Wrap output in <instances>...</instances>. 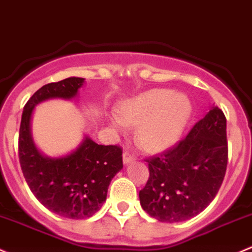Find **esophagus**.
Here are the masks:
<instances>
[{
	"instance_id": "34e87169",
	"label": "esophagus",
	"mask_w": 252,
	"mask_h": 252,
	"mask_svg": "<svg viewBox=\"0 0 252 252\" xmlns=\"http://www.w3.org/2000/svg\"><path fill=\"white\" fill-rule=\"evenodd\" d=\"M134 159H135V157L133 155H131V153H129V152H124L123 153V163L124 164L131 163V161H133Z\"/></svg>"
}]
</instances>
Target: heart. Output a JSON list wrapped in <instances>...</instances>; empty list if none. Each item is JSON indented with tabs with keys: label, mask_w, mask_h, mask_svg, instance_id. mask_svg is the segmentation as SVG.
Returning <instances> with one entry per match:
<instances>
[{
	"label": "heart",
	"mask_w": 252,
	"mask_h": 252,
	"mask_svg": "<svg viewBox=\"0 0 252 252\" xmlns=\"http://www.w3.org/2000/svg\"><path fill=\"white\" fill-rule=\"evenodd\" d=\"M192 115L189 97L171 89H151L126 100L119 115L111 116V124L124 131L136 126V140L145 150L161 151L175 144L184 133Z\"/></svg>",
	"instance_id": "1"
}]
</instances>
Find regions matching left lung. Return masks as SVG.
Returning a JSON list of instances; mask_svg holds the SVG:
<instances>
[{
  "mask_svg": "<svg viewBox=\"0 0 252 252\" xmlns=\"http://www.w3.org/2000/svg\"><path fill=\"white\" fill-rule=\"evenodd\" d=\"M227 160L226 117L219 107H211L185 139L146 159L150 177L139 193L142 209L169 223L197 216L216 197Z\"/></svg>",
  "mask_w": 252,
  "mask_h": 252,
  "instance_id": "8db88e82",
  "label": "left lung"
}]
</instances>
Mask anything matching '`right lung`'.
Returning <instances> with one entry per match:
<instances>
[{
	"label": "right lung",
	"mask_w": 252,
	"mask_h": 252,
	"mask_svg": "<svg viewBox=\"0 0 252 252\" xmlns=\"http://www.w3.org/2000/svg\"><path fill=\"white\" fill-rule=\"evenodd\" d=\"M84 78L70 77L39 88L24 107L19 130V160L31 192L53 213L73 220L87 219L101 209L115 175L123 168L122 148L97 145L84 136L75 151L59 158L42 155L31 135L35 106L48 99L77 96Z\"/></svg>",
	"instance_id": "right-lung-1"
}]
</instances>
